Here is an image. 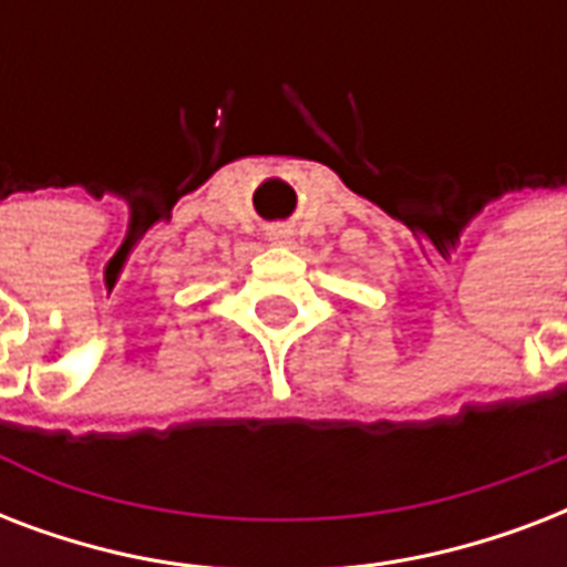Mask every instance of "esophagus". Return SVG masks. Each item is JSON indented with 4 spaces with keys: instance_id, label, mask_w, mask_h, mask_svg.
Returning <instances> with one entry per match:
<instances>
[{
    "instance_id": "34e87169",
    "label": "esophagus",
    "mask_w": 567,
    "mask_h": 567,
    "mask_svg": "<svg viewBox=\"0 0 567 567\" xmlns=\"http://www.w3.org/2000/svg\"><path fill=\"white\" fill-rule=\"evenodd\" d=\"M291 235L293 231L288 229V226H274V229H270V240H276V244H288Z\"/></svg>"
}]
</instances>
